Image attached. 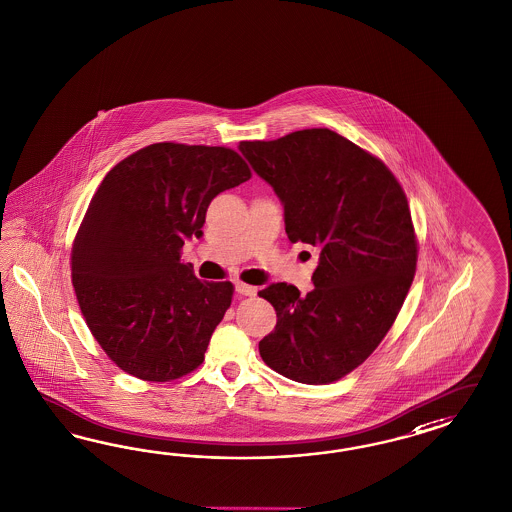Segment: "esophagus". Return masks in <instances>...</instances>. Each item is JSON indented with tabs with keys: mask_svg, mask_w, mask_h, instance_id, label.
<instances>
[{
	"mask_svg": "<svg viewBox=\"0 0 512 512\" xmlns=\"http://www.w3.org/2000/svg\"><path fill=\"white\" fill-rule=\"evenodd\" d=\"M235 292L239 293V295H256V288L254 286H249V284H245V282H237L235 284Z\"/></svg>",
	"mask_w": 512,
	"mask_h": 512,
	"instance_id": "esophagus-1",
	"label": "esophagus"
}]
</instances>
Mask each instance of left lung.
<instances>
[{
  "instance_id": "8db88e82",
  "label": "left lung",
  "mask_w": 512,
  "mask_h": 512,
  "mask_svg": "<svg viewBox=\"0 0 512 512\" xmlns=\"http://www.w3.org/2000/svg\"><path fill=\"white\" fill-rule=\"evenodd\" d=\"M239 151L284 207L286 234L320 252L314 290L260 292L277 327L260 340L265 365L299 383L340 380L395 323L417 265L406 194L389 168L329 129H305Z\"/></svg>"
}]
</instances>
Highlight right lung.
<instances>
[{
    "label": "right lung",
    "instance_id": "obj_1",
    "mask_svg": "<svg viewBox=\"0 0 512 512\" xmlns=\"http://www.w3.org/2000/svg\"><path fill=\"white\" fill-rule=\"evenodd\" d=\"M250 179L228 147L162 142L116 164L93 194L71 256L91 335L121 370L177 380L202 365L232 303V282H202L179 262L202 237L211 200Z\"/></svg>",
    "mask_w": 512,
    "mask_h": 512
}]
</instances>
